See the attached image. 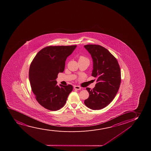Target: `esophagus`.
Returning <instances> with one entry per match:
<instances>
[{
  "instance_id": "obj_1",
  "label": "esophagus",
  "mask_w": 151,
  "mask_h": 151,
  "mask_svg": "<svg viewBox=\"0 0 151 151\" xmlns=\"http://www.w3.org/2000/svg\"><path fill=\"white\" fill-rule=\"evenodd\" d=\"M74 89H76V90H79L81 89V87H80V86H74Z\"/></svg>"
}]
</instances>
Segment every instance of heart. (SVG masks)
Listing matches in <instances>:
<instances>
[{
	"label": "heart",
	"instance_id": "1",
	"mask_svg": "<svg viewBox=\"0 0 151 151\" xmlns=\"http://www.w3.org/2000/svg\"><path fill=\"white\" fill-rule=\"evenodd\" d=\"M85 59H86L85 57L84 56H80V58H79V60H85Z\"/></svg>",
	"mask_w": 151,
	"mask_h": 151
}]
</instances>
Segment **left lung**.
<instances>
[{
  "mask_svg": "<svg viewBox=\"0 0 151 151\" xmlns=\"http://www.w3.org/2000/svg\"><path fill=\"white\" fill-rule=\"evenodd\" d=\"M84 47L92 58V76L97 78L93 90L86 88L89 97L84 104L93 110L102 109L113 101L119 89L121 82L120 66L116 58L105 47L96 45H87Z\"/></svg>",
  "mask_w": 151,
  "mask_h": 151,
  "instance_id": "obj_1",
  "label": "left lung"
}]
</instances>
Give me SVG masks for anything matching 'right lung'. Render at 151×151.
<instances>
[{
  "mask_svg": "<svg viewBox=\"0 0 151 151\" xmlns=\"http://www.w3.org/2000/svg\"><path fill=\"white\" fill-rule=\"evenodd\" d=\"M76 45L49 46L39 51L31 62L29 78L31 89L37 101L46 109L55 111L65 105L71 85H58L56 79L63 73L67 57Z\"/></svg>",
  "mask_w": 151,
  "mask_h": 151,
  "instance_id": "right-lung-1",
  "label": "right lung"
}]
</instances>
